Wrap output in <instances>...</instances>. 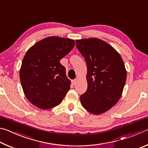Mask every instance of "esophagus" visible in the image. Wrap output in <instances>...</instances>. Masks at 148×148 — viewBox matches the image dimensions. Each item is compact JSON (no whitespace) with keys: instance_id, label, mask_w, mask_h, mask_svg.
I'll return each instance as SVG.
<instances>
[{"instance_id":"esophagus-1","label":"esophagus","mask_w":148,"mask_h":148,"mask_svg":"<svg viewBox=\"0 0 148 148\" xmlns=\"http://www.w3.org/2000/svg\"><path fill=\"white\" fill-rule=\"evenodd\" d=\"M76 83H77V79H74L72 81V84L73 85V86H75V85L76 84Z\"/></svg>"}]
</instances>
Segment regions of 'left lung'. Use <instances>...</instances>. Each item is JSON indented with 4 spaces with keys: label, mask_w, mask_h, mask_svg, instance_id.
Wrapping results in <instances>:
<instances>
[{
    "label": "left lung",
    "mask_w": 148,
    "mask_h": 148,
    "mask_svg": "<svg viewBox=\"0 0 148 148\" xmlns=\"http://www.w3.org/2000/svg\"><path fill=\"white\" fill-rule=\"evenodd\" d=\"M86 59L87 89L80 96L85 109L94 115L107 112L121 98L127 71L120 54L106 42L97 38L76 40Z\"/></svg>",
    "instance_id": "left-lung-1"
}]
</instances>
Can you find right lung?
<instances>
[{"instance_id":"1","label":"right lung","mask_w":148,"mask_h":148,"mask_svg":"<svg viewBox=\"0 0 148 148\" xmlns=\"http://www.w3.org/2000/svg\"><path fill=\"white\" fill-rule=\"evenodd\" d=\"M74 46V40L49 36L37 42L27 51L19 77L25 95L35 106L52 108L66 96L71 82L60 60Z\"/></svg>"}]
</instances>
